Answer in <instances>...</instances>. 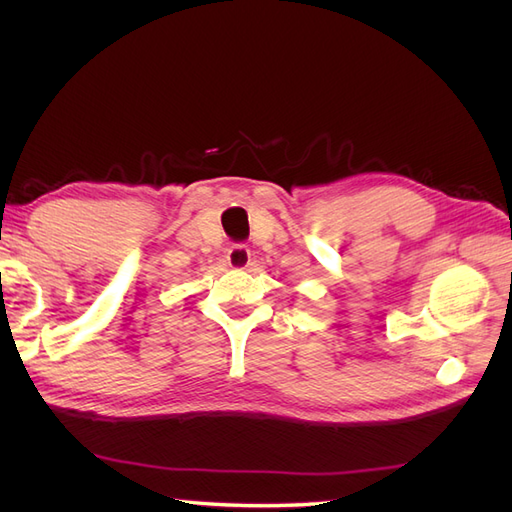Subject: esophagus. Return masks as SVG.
I'll return each mask as SVG.
<instances>
[{
    "mask_svg": "<svg viewBox=\"0 0 512 512\" xmlns=\"http://www.w3.org/2000/svg\"><path fill=\"white\" fill-rule=\"evenodd\" d=\"M226 262H228L230 269L241 271V269H245V267H250L252 252L247 250L245 245H232L230 250H228V254H226Z\"/></svg>",
    "mask_w": 512,
    "mask_h": 512,
    "instance_id": "34e87169",
    "label": "esophagus"
}]
</instances>
